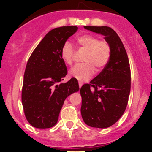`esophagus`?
Here are the masks:
<instances>
[{
  "mask_svg": "<svg viewBox=\"0 0 152 152\" xmlns=\"http://www.w3.org/2000/svg\"><path fill=\"white\" fill-rule=\"evenodd\" d=\"M78 84H79V88H81V86L83 85V82L82 81H78Z\"/></svg>",
  "mask_w": 152,
  "mask_h": 152,
  "instance_id": "1",
  "label": "esophagus"
}]
</instances>
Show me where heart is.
<instances>
[{
    "label": "heart",
    "instance_id": "1",
    "mask_svg": "<svg viewBox=\"0 0 152 152\" xmlns=\"http://www.w3.org/2000/svg\"><path fill=\"white\" fill-rule=\"evenodd\" d=\"M77 45L87 50L83 64H77L70 71V75L79 80L91 78L95 72H100L107 66L111 56V47L105 39L93 34H84L76 38ZM75 49L70 42H65L61 50V57L68 65L74 62Z\"/></svg>",
    "mask_w": 152,
    "mask_h": 152
}]
</instances>
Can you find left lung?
<instances>
[{"label":"left lung","instance_id":"8db88e82","mask_svg":"<svg viewBox=\"0 0 152 152\" xmlns=\"http://www.w3.org/2000/svg\"><path fill=\"white\" fill-rule=\"evenodd\" d=\"M86 29L104 36L111 47L107 66L90 84L80 90V113L88 126L105 129L123 116L131 88V72L128 56L117 33L109 26H85Z\"/></svg>","mask_w":152,"mask_h":152}]
</instances>
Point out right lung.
I'll use <instances>...</instances> for the list:
<instances>
[{"label": "right lung", "instance_id": "right-lung-1", "mask_svg": "<svg viewBox=\"0 0 152 152\" xmlns=\"http://www.w3.org/2000/svg\"><path fill=\"white\" fill-rule=\"evenodd\" d=\"M77 30L76 26H61L49 31L31 54L24 73L22 103L27 121L38 129L57 123L64 100L79 91L75 77L61 83L66 76L61 57L62 45Z\"/></svg>", "mask_w": 152, "mask_h": 152}]
</instances>
